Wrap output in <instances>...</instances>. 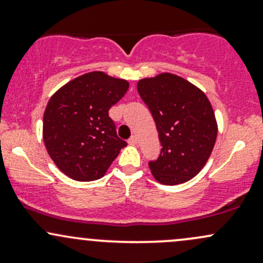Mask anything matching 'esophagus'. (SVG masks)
Masks as SVG:
<instances>
[{
    "mask_svg": "<svg viewBox=\"0 0 263 263\" xmlns=\"http://www.w3.org/2000/svg\"><path fill=\"white\" fill-rule=\"evenodd\" d=\"M128 143L129 144H136V143H137V137H136V136H132V137L128 140Z\"/></svg>",
    "mask_w": 263,
    "mask_h": 263,
    "instance_id": "obj_1",
    "label": "esophagus"
}]
</instances>
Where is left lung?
Wrapping results in <instances>:
<instances>
[{"mask_svg":"<svg viewBox=\"0 0 263 263\" xmlns=\"http://www.w3.org/2000/svg\"><path fill=\"white\" fill-rule=\"evenodd\" d=\"M137 90L162 144L157 161L148 163L153 177L165 185L188 182L203 170L218 136L210 101L199 87L171 73L141 79Z\"/></svg>","mask_w":263,"mask_h":263,"instance_id":"left-lung-1","label":"left lung"}]
</instances>
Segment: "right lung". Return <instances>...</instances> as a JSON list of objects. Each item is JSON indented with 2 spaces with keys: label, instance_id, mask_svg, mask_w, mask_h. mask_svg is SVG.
<instances>
[{
  "label": "right lung",
  "instance_id": "add662e5",
  "mask_svg": "<svg viewBox=\"0 0 263 263\" xmlns=\"http://www.w3.org/2000/svg\"><path fill=\"white\" fill-rule=\"evenodd\" d=\"M127 90V80L91 71L66 83L49 99L43 116V141L65 176L78 182L100 179L127 146L108 116L110 107Z\"/></svg>",
  "mask_w": 263,
  "mask_h": 263
}]
</instances>
